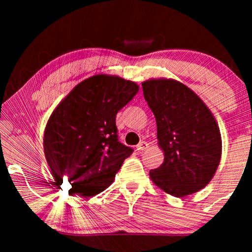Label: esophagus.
Returning <instances> with one entry per match:
<instances>
[{"mask_svg": "<svg viewBox=\"0 0 252 252\" xmlns=\"http://www.w3.org/2000/svg\"><path fill=\"white\" fill-rule=\"evenodd\" d=\"M148 148H149V144H148V143L146 142V141H142V142H140V143L136 146V150L143 151V150H147Z\"/></svg>", "mask_w": 252, "mask_h": 252, "instance_id": "1", "label": "esophagus"}]
</instances>
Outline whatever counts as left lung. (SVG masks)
<instances>
[{
    "instance_id": "left-lung-1",
    "label": "left lung",
    "mask_w": 252,
    "mask_h": 252,
    "mask_svg": "<svg viewBox=\"0 0 252 252\" xmlns=\"http://www.w3.org/2000/svg\"><path fill=\"white\" fill-rule=\"evenodd\" d=\"M157 124L164 163L150 171L154 184L175 197L201 190L221 158V136L215 117L191 89L172 79L142 82Z\"/></svg>"
}]
</instances>
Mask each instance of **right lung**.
<instances>
[{
    "label": "right lung",
    "mask_w": 252,
    "mask_h": 252,
    "mask_svg": "<svg viewBox=\"0 0 252 252\" xmlns=\"http://www.w3.org/2000/svg\"><path fill=\"white\" fill-rule=\"evenodd\" d=\"M139 92L135 82L98 74L72 89L48 120L43 149L58 184L67 179L70 192L94 196L115 180L133 153L118 140L116 116Z\"/></svg>",
    "instance_id": "obj_1"
}]
</instances>
